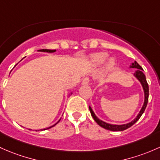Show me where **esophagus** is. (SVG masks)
Here are the masks:
<instances>
[{
	"mask_svg": "<svg viewBox=\"0 0 160 160\" xmlns=\"http://www.w3.org/2000/svg\"><path fill=\"white\" fill-rule=\"evenodd\" d=\"M90 82V79L88 77H85V78H83V80H82V85H88V83H89Z\"/></svg>",
	"mask_w": 160,
	"mask_h": 160,
	"instance_id": "esophagus-1",
	"label": "esophagus"
}]
</instances>
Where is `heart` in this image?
I'll return each instance as SVG.
<instances>
[{
    "mask_svg": "<svg viewBox=\"0 0 160 160\" xmlns=\"http://www.w3.org/2000/svg\"><path fill=\"white\" fill-rule=\"evenodd\" d=\"M108 55L105 52H98V53L93 54L91 56V60L92 62L96 66H100V65H102L106 62L107 59H108ZM115 65V62L113 61V59H109L107 63V67L108 68L111 69L113 68Z\"/></svg>",
    "mask_w": 160,
    "mask_h": 160,
    "instance_id": "1",
    "label": "heart"
}]
</instances>
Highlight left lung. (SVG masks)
Here are the masks:
<instances>
[{
	"instance_id": "left-lung-1",
	"label": "left lung",
	"mask_w": 160,
	"mask_h": 160,
	"mask_svg": "<svg viewBox=\"0 0 160 160\" xmlns=\"http://www.w3.org/2000/svg\"><path fill=\"white\" fill-rule=\"evenodd\" d=\"M130 68H136V71L134 73V76L139 81L142 86L143 91H144V96H145L144 103H143V105L142 107L140 112H139V114L137 115V116L136 117V118H134V119H133L132 122H130L126 123V124H123V125L109 124V123H107L105 122L102 121V120H100L98 117L95 116L93 110H92L91 107L89 106V110H90V112H91L92 118H93L94 120L96 122L97 124L99 125L101 127L104 128L105 129L110 130V131H123V130L127 129L128 128L131 127L132 125H134L135 123L139 119V118L142 116V115L143 112H144L145 109H146V105H147V103H148V99H149V85H148L147 82H146V75H145L144 73L142 72L143 69L142 68V67L136 62V61H135L133 63H132V65H130Z\"/></svg>"
}]
</instances>
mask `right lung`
I'll use <instances>...</instances> for the list:
<instances>
[{
    "label": "right lung",
    "mask_w": 160,
    "mask_h": 160,
    "mask_svg": "<svg viewBox=\"0 0 160 160\" xmlns=\"http://www.w3.org/2000/svg\"><path fill=\"white\" fill-rule=\"evenodd\" d=\"M40 51V52H49V53H53V52H56V50H50V49H42V50H39ZM72 94V93H71ZM59 121H60V119L58 120V122L57 123H55V125H53V126H50V127L49 128H47V129H50V128H52V127H53V126H55L56 124H58V123L59 122ZM46 129H42V130H45Z\"/></svg>",
    "instance_id": "add662e5"
}]
</instances>
